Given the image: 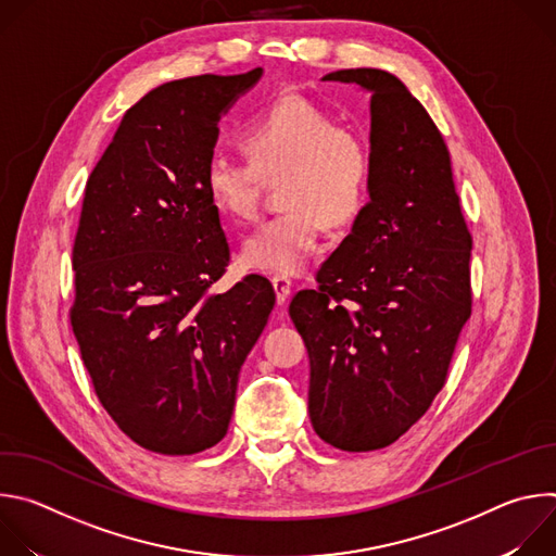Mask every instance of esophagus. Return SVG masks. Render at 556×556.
Returning a JSON list of instances; mask_svg holds the SVG:
<instances>
[{
    "label": "esophagus",
    "mask_w": 556,
    "mask_h": 556,
    "mask_svg": "<svg viewBox=\"0 0 556 556\" xmlns=\"http://www.w3.org/2000/svg\"><path fill=\"white\" fill-rule=\"evenodd\" d=\"M270 281H273V288H275V294H277V303L283 305L286 299H288L290 292H292V281H290V277H286V275H275Z\"/></svg>",
    "instance_id": "obj_1"
}]
</instances>
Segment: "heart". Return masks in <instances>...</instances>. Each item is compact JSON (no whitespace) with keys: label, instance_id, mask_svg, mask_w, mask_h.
Segmentation results:
<instances>
[{"label":"heart","instance_id":"b5f03b06","mask_svg":"<svg viewBox=\"0 0 556 556\" xmlns=\"http://www.w3.org/2000/svg\"><path fill=\"white\" fill-rule=\"evenodd\" d=\"M249 163L213 157L204 174L211 204L230 222H253L264 182L279 178L286 208L262 224L242 260L260 273L296 275L321 249L326 224L352 222L365 204L371 178L367 138L337 114L299 94L264 108L240 136Z\"/></svg>","mask_w":556,"mask_h":556}]
</instances>
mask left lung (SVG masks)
<instances>
[{
    "label": "left lung",
    "instance_id": "8db88e82",
    "mask_svg": "<svg viewBox=\"0 0 556 556\" xmlns=\"http://www.w3.org/2000/svg\"><path fill=\"white\" fill-rule=\"evenodd\" d=\"M371 92L369 202L290 316L309 356L321 440L376 451L407 433L446 382L470 316V249L444 138L399 76L337 70Z\"/></svg>",
    "mask_w": 556,
    "mask_h": 556
}]
</instances>
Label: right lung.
<instances>
[{"label": "right lung", "instance_id": "right-lung-1", "mask_svg": "<svg viewBox=\"0 0 556 556\" xmlns=\"http://www.w3.org/2000/svg\"><path fill=\"white\" fill-rule=\"evenodd\" d=\"M247 74L165 84L129 108L86 185L72 249V332L103 409L147 451L217 444L275 305L262 275L217 294L230 249L204 189L219 116Z\"/></svg>", "mask_w": 556, "mask_h": 556}]
</instances>
